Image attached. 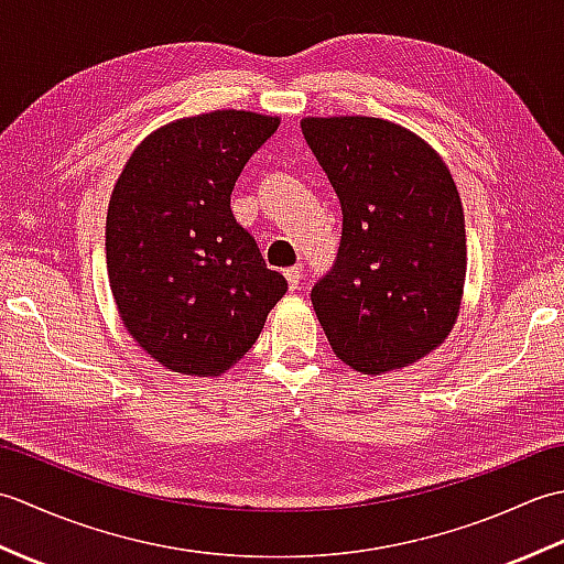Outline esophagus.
Wrapping results in <instances>:
<instances>
[{"instance_id":"obj_1","label":"esophagus","mask_w":564,"mask_h":564,"mask_svg":"<svg viewBox=\"0 0 564 564\" xmlns=\"http://www.w3.org/2000/svg\"><path fill=\"white\" fill-rule=\"evenodd\" d=\"M301 279H303V267L285 269V281H289V289H291V291H295L297 285H301Z\"/></svg>"}]
</instances>
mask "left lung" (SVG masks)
<instances>
[{"instance_id": "left-lung-1", "label": "left lung", "mask_w": 564, "mask_h": 564, "mask_svg": "<svg viewBox=\"0 0 564 564\" xmlns=\"http://www.w3.org/2000/svg\"><path fill=\"white\" fill-rule=\"evenodd\" d=\"M341 203V239L310 301L346 366L378 376L446 339L465 283V215L448 166L402 126L303 118Z\"/></svg>"}]
</instances>
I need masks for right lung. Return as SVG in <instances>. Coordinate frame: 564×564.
<instances>
[{
  "label": "right lung",
  "mask_w": 564,
  "mask_h": 564,
  "mask_svg": "<svg viewBox=\"0 0 564 564\" xmlns=\"http://www.w3.org/2000/svg\"><path fill=\"white\" fill-rule=\"evenodd\" d=\"M279 118L213 111L145 138L106 215V269L123 325L154 361L218 376L242 358L289 291L242 225L230 194Z\"/></svg>",
  "instance_id": "right-lung-1"
}]
</instances>
